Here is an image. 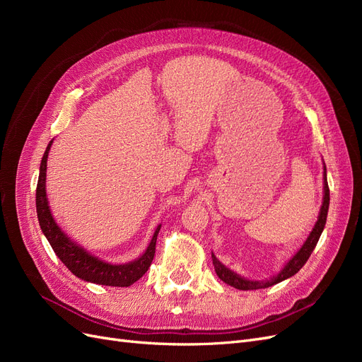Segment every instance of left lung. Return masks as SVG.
<instances>
[{
    "mask_svg": "<svg viewBox=\"0 0 362 362\" xmlns=\"http://www.w3.org/2000/svg\"><path fill=\"white\" fill-rule=\"evenodd\" d=\"M325 196H323V204H322V208H320V214H319V221H317L315 226L313 228V231L310 234V237L306 238V242L303 243V246L300 247V250L296 254L287 264L286 267H284L281 270V273L278 276H273L272 279L269 281H247L242 276H238L237 273L231 272L229 269H226L223 264H221L218 262V259L213 257V264H214V270L217 273V276L221 278L223 282H226L228 286H231L234 288H238V290H258V288H267L270 286H275V284L287 279L293 275H296L298 273L306 261H308L310 255L313 254V250L317 245V242H319V238L323 233V228L326 225V217H327V210H329V187H327V180H326V168H325Z\"/></svg>",
    "mask_w": 362,
    "mask_h": 362,
    "instance_id": "left-lung-1",
    "label": "left lung"
}]
</instances>
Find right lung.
<instances>
[{
  "label": "right lung",
  "instance_id": "right-lung-1",
  "mask_svg": "<svg viewBox=\"0 0 362 362\" xmlns=\"http://www.w3.org/2000/svg\"><path fill=\"white\" fill-rule=\"evenodd\" d=\"M52 140L47 146L45 154H43L40 163V172L37 180V189H36V210L37 218L42 233L45 234L51 247L56 252V255L62 259V262L66 266L75 276H78L84 281H89L93 284H100V286L108 287H129L131 284L139 281L145 275L149 269L152 259L156 255V243L157 235L161 225L156 229L154 235H152L151 243L145 254L140 258L127 262V264H108L96 257L87 254V252L76 246L69 237L63 234L59 225L54 222L51 216L48 201H47V190H45V180H47V160L48 152L51 148Z\"/></svg>",
  "mask_w": 362,
  "mask_h": 362
}]
</instances>
